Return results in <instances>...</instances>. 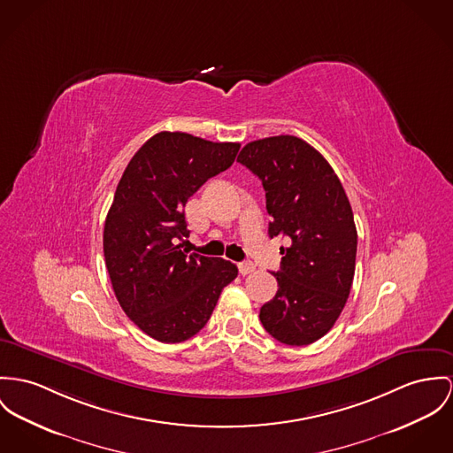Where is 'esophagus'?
<instances>
[{"label": "esophagus", "mask_w": 453, "mask_h": 453, "mask_svg": "<svg viewBox=\"0 0 453 453\" xmlns=\"http://www.w3.org/2000/svg\"><path fill=\"white\" fill-rule=\"evenodd\" d=\"M238 269H240V274H242V276H246V274H251V273L255 271V264L250 262V260L240 262V264H238Z\"/></svg>", "instance_id": "1"}]
</instances>
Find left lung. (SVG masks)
I'll use <instances>...</instances> for the list:
<instances>
[{"instance_id":"1","label":"left lung","mask_w":453,"mask_h":453,"mask_svg":"<svg viewBox=\"0 0 453 453\" xmlns=\"http://www.w3.org/2000/svg\"><path fill=\"white\" fill-rule=\"evenodd\" d=\"M238 162L262 180L269 236L291 240L280 246L278 293L262 305L260 322L284 345H311L349 300L357 257L349 196L327 160L296 136L251 141Z\"/></svg>"}]
</instances>
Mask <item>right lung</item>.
Segmentation results:
<instances>
[{
    "instance_id": "1",
    "label": "right lung",
    "mask_w": 453,
    "mask_h": 453,
    "mask_svg": "<svg viewBox=\"0 0 453 453\" xmlns=\"http://www.w3.org/2000/svg\"><path fill=\"white\" fill-rule=\"evenodd\" d=\"M240 142L158 133L127 164L104 229L106 271L126 315L162 343H180L207 324L220 291L238 276L224 258L187 255L188 200L229 169Z\"/></svg>"
}]
</instances>
